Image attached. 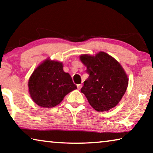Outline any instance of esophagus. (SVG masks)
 I'll use <instances>...</instances> for the list:
<instances>
[{"mask_svg": "<svg viewBox=\"0 0 153 153\" xmlns=\"http://www.w3.org/2000/svg\"><path fill=\"white\" fill-rule=\"evenodd\" d=\"M81 87H82V84H78L77 85V88L79 90H80L81 88Z\"/></svg>", "mask_w": 153, "mask_h": 153, "instance_id": "34e87169", "label": "esophagus"}]
</instances>
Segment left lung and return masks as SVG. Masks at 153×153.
<instances>
[{
    "mask_svg": "<svg viewBox=\"0 0 153 153\" xmlns=\"http://www.w3.org/2000/svg\"><path fill=\"white\" fill-rule=\"evenodd\" d=\"M80 60L89 74L81 89L89 104L100 112L115 107L128 85V78L121 65L103 51L95 56L83 54Z\"/></svg>",
    "mask_w": 153,
    "mask_h": 153,
    "instance_id": "left-lung-1",
    "label": "left lung"
}]
</instances>
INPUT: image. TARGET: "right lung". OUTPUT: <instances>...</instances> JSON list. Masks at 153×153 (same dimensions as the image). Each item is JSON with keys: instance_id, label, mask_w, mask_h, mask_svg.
Segmentation results:
<instances>
[{"instance_id": "1", "label": "right lung", "mask_w": 153, "mask_h": 153, "mask_svg": "<svg viewBox=\"0 0 153 153\" xmlns=\"http://www.w3.org/2000/svg\"><path fill=\"white\" fill-rule=\"evenodd\" d=\"M29 93L33 102L44 108L59 104L76 85L63 71L61 62L47 59L34 70L28 81Z\"/></svg>"}]
</instances>
